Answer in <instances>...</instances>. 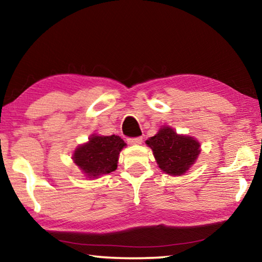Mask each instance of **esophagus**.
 Here are the masks:
<instances>
[{
    "mask_svg": "<svg viewBox=\"0 0 262 262\" xmlns=\"http://www.w3.org/2000/svg\"><path fill=\"white\" fill-rule=\"evenodd\" d=\"M128 144L130 145H137L142 143V137H134V139H128Z\"/></svg>",
    "mask_w": 262,
    "mask_h": 262,
    "instance_id": "esophagus-1",
    "label": "esophagus"
}]
</instances>
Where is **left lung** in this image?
Returning <instances> with one entry per match:
<instances>
[{
	"mask_svg": "<svg viewBox=\"0 0 262 262\" xmlns=\"http://www.w3.org/2000/svg\"><path fill=\"white\" fill-rule=\"evenodd\" d=\"M145 143L151 148L159 168L168 176L185 174L201 152L200 142L192 136L177 134L168 126H162Z\"/></svg>",
	"mask_w": 262,
	"mask_h": 262,
	"instance_id": "1",
	"label": "left lung"
}]
</instances>
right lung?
Returning a JSON list of instances; mask_svg holds the SVG:
<instances>
[{
  "mask_svg": "<svg viewBox=\"0 0 262 262\" xmlns=\"http://www.w3.org/2000/svg\"><path fill=\"white\" fill-rule=\"evenodd\" d=\"M126 145L118 135L92 134L86 143L75 149L72 158L86 178L97 179L117 170L119 155Z\"/></svg>",
  "mask_w": 262,
  "mask_h": 262,
  "instance_id": "right-lung-1",
  "label": "right lung"
}]
</instances>
